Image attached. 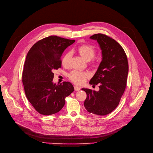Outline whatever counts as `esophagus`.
I'll list each match as a JSON object with an SVG mask.
<instances>
[{"label":"esophagus","instance_id":"1","mask_svg":"<svg viewBox=\"0 0 153 153\" xmlns=\"http://www.w3.org/2000/svg\"><path fill=\"white\" fill-rule=\"evenodd\" d=\"M74 89H75V91H79V90H80V88H79V87L78 86H74Z\"/></svg>","mask_w":153,"mask_h":153}]
</instances>
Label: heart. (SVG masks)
Listing matches in <instances>:
<instances>
[{
  "label": "heart",
  "mask_w": 153,
  "mask_h": 153,
  "mask_svg": "<svg viewBox=\"0 0 153 153\" xmlns=\"http://www.w3.org/2000/svg\"><path fill=\"white\" fill-rule=\"evenodd\" d=\"M78 52L83 59L89 61L91 60L95 55L96 51L94 48L88 44L82 45L78 48ZM71 59V52L68 51L63 56L62 59V64L65 67L70 66V61ZM94 63V62L93 63ZM90 75L88 72L75 70H73L68 75L69 78L76 84H83L86 79L89 77Z\"/></svg>",
  "instance_id": "b5f03b06"
}]
</instances>
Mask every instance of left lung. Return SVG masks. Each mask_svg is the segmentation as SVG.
Returning <instances> with one entry per match:
<instances>
[{"label": "left lung", "instance_id": "8db88e82", "mask_svg": "<svg viewBox=\"0 0 153 153\" xmlns=\"http://www.w3.org/2000/svg\"><path fill=\"white\" fill-rule=\"evenodd\" d=\"M90 38L100 45L102 60L90 81L91 85L99 84V91L82 89L87 95L84 106L89 113L104 116L118 106L124 93L128 74V59L124 49L112 38L102 33Z\"/></svg>", "mask_w": 153, "mask_h": 153}]
</instances>
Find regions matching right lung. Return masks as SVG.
<instances>
[{
  "mask_svg": "<svg viewBox=\"0 0 153 153\" xmlns=\"http://www.w3.org/2000/svg\"><path fill=\"white\" fill-rule=\"evenodd\" d=\"M58 36L43 39L32 47L26 56L22 74L25 95L35 110L43 115L60 111L65 98L74 91L70 82L53 83L54 70L62 67L63 51L75 42Z\"/></svg>",
  "mask_w": 153,
  "mask_h": 153,
  "instance_id": "1",
  "label": "right lung"
}]
</instances>
